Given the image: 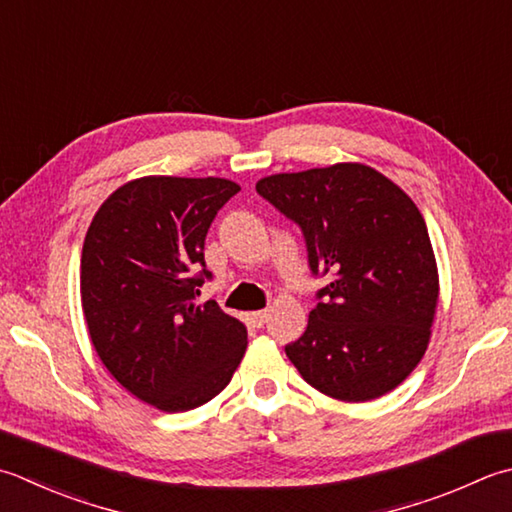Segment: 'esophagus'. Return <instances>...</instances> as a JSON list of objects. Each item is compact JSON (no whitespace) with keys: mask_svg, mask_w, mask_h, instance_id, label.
Instances as JSON below:
<instances>
[{"mask_svg":"<svg viewBox=\"0 0 512 512\" xmlns=\"http://www.w3.org/2000/svg\"><path fill=\"white\" fill-rule=\"evenodd\" d=\"M250 322H253L257 328H262L268 322V310H255V313L248 315Z\"/></svg>","mask_w":512,"mask_h":512,"instance_id":"1","label":"esophagus"}]
</instances>
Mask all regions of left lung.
Listing matches in <instances>:
<instances>
[{"label": "left lung", "instance_id": "left-lung-1", "mask_svg": "<svg viewBox=\"0 0 512 512\" xmlns=\"http://www.w3.org/2000/svg\"><path fill=\"white\" fill-rule=\"evenodd\" d=\"M257 193L302 228L317 290L306 333L286 355L306 382L342 402H370L422 362L439 275L422 213L364 164L279 173Z\"/></svg>", "mask_w": 512, "mask_h": 512}]
</instances>
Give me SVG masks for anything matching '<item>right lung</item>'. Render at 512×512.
<instances>
[{"label": "right lung", "mask_w": 512, "mask_h": 512, "mask_svg": "<svg viewBox=\"0 0 512 512\" xmlns=\"http://www.w3.org/2000/svg\"><path fill=\"white\" fill-rule=\"evenodd\" d=\"M237 193L222 177H139L99 206L84 239L90 342L128 393L166 413L210 402L246 353L239 319L195 304L210 279L206 233Z\"/></svg>", "instance_id": "add662e5"}]
</instances>
